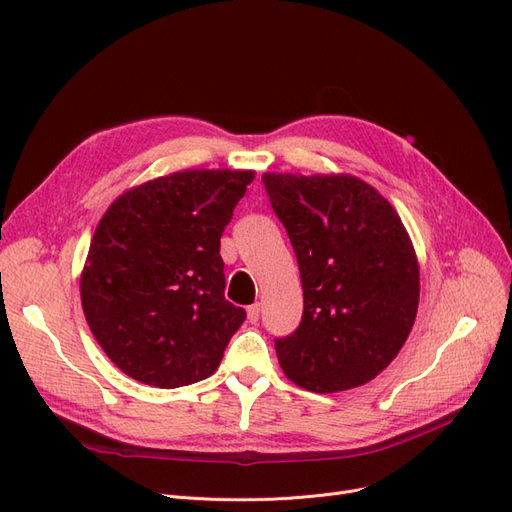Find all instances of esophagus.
I'll return each mask as SVG.
<instances>
[{"label": "esophagus", "instance_id": "esophagus-1", "mask_svg": "<svg viewBox=\"0 0 512 512\" xmlns=\"http://www.w3.org/2000/svg\"><path fill=\"white\" fill-rule=\"evenodd\" d=\"M259 304H253V306H249V308H246V317H249V321L251 323H257L259 321Z\"/></svg>", "mask_w": 512, "mask_h": 512}]
</instances>
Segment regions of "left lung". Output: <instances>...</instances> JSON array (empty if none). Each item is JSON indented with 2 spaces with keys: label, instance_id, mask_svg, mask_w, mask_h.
<instances>
[{
  "label": "left lung",
  "instance_id": "left-lung-1",
  "mask_svg": "<svg viewBox=\"0 0 512 512\" xmlns=\"http://www.w3.org/2000/svg\"><path fill=\"white\" fill-rule=\"evenodd\" d=\"M272 210L298 257L302 321L276 338L295 385L344 391L381 374L404 346L419 306V263L393 206L346 174H263Z\"/></svg>",
  "mask_w": 512,
  "mask_h": 512
}]
</instances>
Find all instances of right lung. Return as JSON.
<instances>
[{"instance_id": "right-lung-1", "label": "right lung", "mask_w": 512, "mask_h": 512, "mask_svg": "<svg viewBox=\"0 0 512 512\" xmlns=\"http://www.w3.org/2000/svg\"><path fill=\"white\" fill-rule=\"evenodd\" d=\"M251 170H185L125 191L97 225L80 300L119 370L144 385L204 381L244 323L225 300L221 236Z\"/></svg>"}]
</instances>
